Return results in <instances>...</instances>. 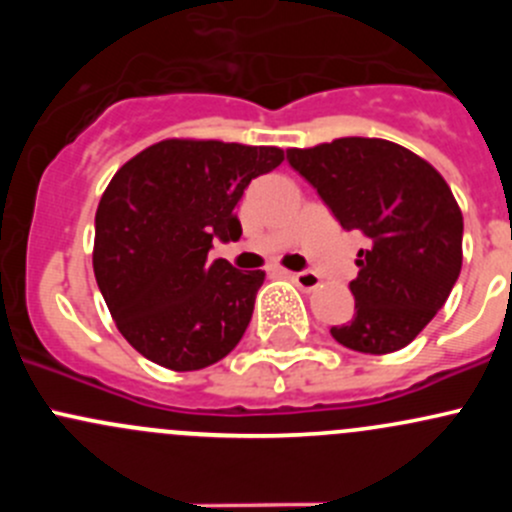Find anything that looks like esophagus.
<instances>
[{"label": "esophagus", "mask_w": 512, "mask_h": 512, "mask_svg": "<svg viewBox=\"0 0 512 512\" xmlns=\"http://www.w3.org/2000/svg\"><path fill=\"white\" fill-rule=\"evenodd\" d=\"M289 280L294 282L299 289H304V292H312V289H317L322 285V280H319V275H314V272H289Z\"/></svg>", "instance_id": "obj_1"}]
</instances>
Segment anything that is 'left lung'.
Returning a JSON list of instances; mask_svg holds the SVG:
<instances>
[{
    "label": "left lung",
    "mask_w": 512,
    "mask_h": 512,
    "mask_svg": "<svg viewBox=\"0 0 512 512\" xmlns=\"http://www.w3.org/2000/svg\"><path fill=\"white\" fill-rule=\"evenodd\" d=\"M287 160L327 203L344 230H359L366 247L352 322L332 337L361 354L404 349L446 304L461 275L463 215L431 163L384 138H337L289 148Z\"/></svg>",
    "instance_id": "obj_1"
}]
</instances>
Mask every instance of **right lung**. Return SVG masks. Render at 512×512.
Here are the masks:
<instances>
[{"mask_svg":"<svg viewBox=\"0 0 512 512\" xmlns=\"http://www.w3.org/2000/svg\"><path fill=\"white\" fill-rule=\"evenodd\" d=\"M282 148L168 138L118 168L96 210L94 272L118 332L173 371H198L237 347L262 270L208 260L240 240L235 205Z\"/></svg>","mask_w":512,"mask_h":512,"instance_id":"obj_1","label":"right lung"}]
</instances>
